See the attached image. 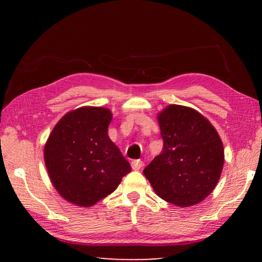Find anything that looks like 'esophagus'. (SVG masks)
I'll return each mask as SVG.
<instances>
[{"instance_id": "1", "label": "esophagus", "mask_w": 262, "mask_h": 262, "mask_svg": "<svg viewBox=\"0 0 262 262\" xmlns=\"http://www.w3.org/2000/svg\"><path fill=\"white\" fill-rule=\"evenodd\" d=\"M143 166V162L140 161V159H136V161L132 162V168L135 171H139L140 168Z\"/></svg>"}]
</instances>
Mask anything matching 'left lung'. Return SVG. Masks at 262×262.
<instances>
[{
  "mask_svg": "<svg viewBox=\"0 0 262 262\" xmlns=\"http://www.w3.org/2000/svg\"><path fill=\"white\" fill-rule=\"evenodd\" d=\"M163 150L143 173L159 198L178 207L198 205L219 183L224 148L214 126L201 113L168 105L158 114Z\"/></svg>",
  "mask_w": 262,
  "mask_h": 262,
  "instance_id": "1",
  "label": "left lung"
}]
</instances>
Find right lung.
<instances>
[{"mask_svg":"<svg viewBox=\"0 0 262 262\" xmlns=\"http://www.w3.org/2000/svg\"><path fill=\"white\" fill-rule=\"evenodd\" d=\"M111 120L108 108L83 106L64 114L46 142L43 159L50 179L61 196L74 205H96L132 171L110 140Z\"/></svg>","mask_w":262,"mask_h":262,"instance_id":"obj_1","label":"right lung"}]
</instances>
